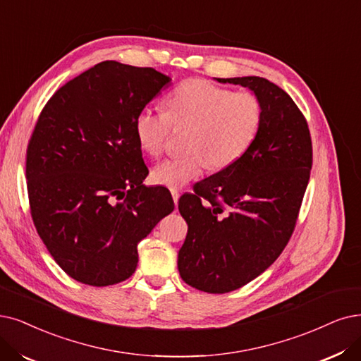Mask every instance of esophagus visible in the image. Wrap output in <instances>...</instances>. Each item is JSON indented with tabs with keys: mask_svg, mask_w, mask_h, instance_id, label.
Returning <instances> with one entry per match:
<instances>
[{
	"mask_svg": "<svg viewBox=\"0 0 361 361\" xmlns=\"http://www.w3.org/2000/svg\"><path fill=\"white\" fill-rule=\"evenodd\" d=\"M171 197H173V201H175V206H178V201H179V191L178 190H171Z\"/></svg>",
	"mask_w": 361,
	"mask_h": 361,
	"instance_id": "1",
	"label": "esophagus"
}]
</instances>
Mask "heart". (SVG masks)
<instances>
[{
  "label": "heart",
  "instance_id": "b5f03b06",
  "mask_svg": "<svg viewBox=\"0 0 361 361\" xmlns=\"http://www.w3.org/2000/svg\"><path fill=\"white\" fill-rule=\"evenodd\" d=\"M264 106L252 92H231L209 80H186L166 99V111L143 108L135 120L139 147L158 155L173 128H186L183 149L188 152L166 158L151 171L155 183L167 188L197 179L207 164L221 170L238 161L261 130Z\"/></svg>",
  "mask_w": 361,
  "mask_h": 361
}]
</instances>
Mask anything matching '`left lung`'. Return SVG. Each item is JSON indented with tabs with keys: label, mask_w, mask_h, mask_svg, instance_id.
Listing matches in <instances>:
<instances>
[{
	"label": "left lung",
	"mask_w": 361,
	"mask_h": 361,
	"mask_svg": "<svg viewBox=\"0 0 361 361\" xmlns=\"http://www.w3.org/2000/svg\"><path fill=\"white\" fill-rule=\"evenodd\" d=\"M250 89L264 106L261 130L238 161L183 194L188 234L178 255L182 280L207 293L250 283L289 243L310 180L312 143L293 99L261 77L216 78Z\"/></svg>",
	"instance_id": "8db88e82"
}]
</instances>
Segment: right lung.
<instances>
[{"mask_svg": "<svg viewBox=\"0 0 361 361\" xmlns=\"http://www.w3.org/2000/svg\"><path fill=\"white\" fill-rule=\"evenodd\" d=\"M171 81L154 68L105 61L57 90L26 151L34 225L69 277L104 287L137 267V244L175 203L145 186L137 114Z\"/></svg>", "mask_w": 361, "mask_h": 361, "instance_id": "1", "label": "right lung"}]
</instances>
